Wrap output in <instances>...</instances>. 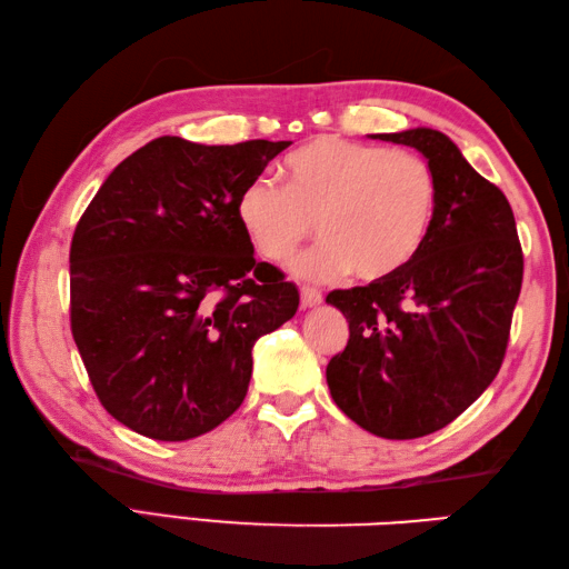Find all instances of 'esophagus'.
Masks as SVG:
<instances>
[{
	"label": "esophagus",
	"mask_w": 569,
	"mask_h": 569,
	"mask_svg": "<svg viewBox=\"0 0 569 569\" xmlns=\"http://www.w3.org/2000/svg\"><path fill=\"white\" fill-rule=\"evenodd\" d=\"M300 303H303V308H316L322 303V293L318 291V288L303 286L300 288Z\"/></svg>",
	"instance_id": "1"
}]
</instances>
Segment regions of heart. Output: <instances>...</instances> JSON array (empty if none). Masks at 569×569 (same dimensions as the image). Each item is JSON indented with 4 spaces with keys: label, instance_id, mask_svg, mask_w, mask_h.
<instances>
[{
    "label": "heart",
    "instance_id": "1",
    "mask_svg": "<svg viewBox=\"0 0 569 569\" xmlns=\"http://www.w3.org/2000/svg\"><path fill=\"white\" fill-rule=\"evenodd\" d=\"M283 173L286 188L259 176L237 198L239 224L263 259H291L318 222L322 244L296 271H352L357 281L377 283L401 273L426 247L438 183L422 156L320 137L288 156Z\"/></svg>",
    "mask_w": 569,
    "mask_h": 569
}]
</instances>
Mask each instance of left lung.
Instances as JSON below:
<instances>
[{"mask_svg":"<svg viewBox=\"0 0 569 569\" xmlns=\"http://www.w3.org/2000/svg\"><path fill=\"white\" fill-rule=\"evenodd\" d=\"M371 139L426 156L438 208L426 247L401 273L328 296L349 322L328 386L359 428L413 440L465 413L499 373L523 251L509 200L450 137L418 127Z\"/></svg>","mask_w":569,"mask_h":569,"instance_id":"obj_1","label":"left lung"}]
</instances>
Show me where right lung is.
Here are the masks:
<instances>
[{
	"mask_svg": "<svg viewBox=\"0 0 569 569\" xmlns=\"http://www.w3.org/2000/svg\"><path fill=\"white\" fill-rule=\"evenodd\" d=\"M291 141H149L107 176L70 244V330L107 413L180 442L241 406L251 347L298 310L253 259L237 198Z\"/></svg>",
	"mask_w": 569,
	"mask_h": 569,
	"instance_id": "right-lung-1",
	"label": "right lung"
}]
</instances>
